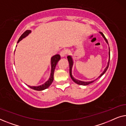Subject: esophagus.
Segmentation results:
<instances>
[{
  "label": "esophagus",
  "instance_id": "obj_1",
  "mask_svg": "<svg viewBox=\"0 0 126 126\" xmlns=\"http://www.w3.org/2000/svg\"><path fill=\"white\" fill-rule=\"evenodd\" d=\"M66 51L65 50H62L61 52H60V56H61V57H64L66 56Z\"/></svg>",
  "mask_w": 126,
  "mask_h": 126
}]
</instances>
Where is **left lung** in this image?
<instances>
[{"mask_svg":"<svg viewBox=\"0 0 126 126\" xmlns=\"http://www.w3.org/2000/svg\"><path fill=\"white\" fill-rule=\"evenodd\" d=\"M99 33L101 35H102V37L104 38L105 41H106L107 44L108 45V42L107 39L105 37V36H104V34H103L101 32H99ZM108 48H109V53H108V55H109V58H108V63H107V66L106 67V68L104 69V71L103 72V73H101V75H100L96 79V80H93V81H81V80H77V79H76L75 77H74L73 76H72V67H73V63H74V62H73V58H72V57L71 56H68V57H67V58H68L69 63V73H70V77H71L72 80H73V81L75 82V83L79 84V85H88V84H89L92 83L93 82H94V81L97 80V79H99V77H100L101 76H102L104 75L105 73H106V72L107 71V69L108 68V66H109L110 60V47H108Z\"/></svg>","mask_w":126,"mask_h":126,"instance_id":"8db88e82","label":"left lung"}]
</instances>
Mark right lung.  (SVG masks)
<instances>
[{
    "mask_svg": "<svg viewBox=\"0 0 126 126\" xmlns=\"http://www.w3.org/2000/svg\"><path fill=\"white\" fill-rule=\"evenodd\" d=\"M32 32V30H26L25 32H23L22 34V35L20 36L19 38L18 41V43L20 42V41L22 40L23 38H25L29 35V34H30ZM15 53V52H14ZM61 59V57L59 54H56L54 55V56H52L51 57L50 60V65H51V70H50V75L49 79H48L47 81L45 82L44 84H42V85H38V86H30L28 85L30 88H32L35 91H43L44 89H47V88L50 87V85H51V83H52L53 81V80H54V72L55 68H56V65L57 64L58 62L59 61V60Z\"/></svg>",
    "mask_w": 126,
    "mask_h": 126,
    "instance_id": "1",
    "label": "right lung"
}]
</instances>
